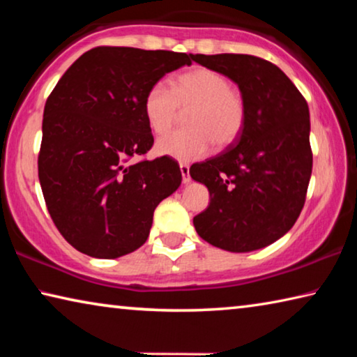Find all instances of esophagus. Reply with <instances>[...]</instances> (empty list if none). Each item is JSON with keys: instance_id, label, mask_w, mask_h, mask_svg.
<instances>
[{"instance_id": "esophagus-1", "label": "esophagus", "mask_w": 357, "mask_h": 357, "mask_svg": "<svg viewBox=\"0 0 357 357\" xmlns=\"http://www.w3.org/2000/svg\"><path fill=\"white\" fill-rule=\"evenodd\" d=\"M179 168H181V174H183V183H190V167L189 164H185V162H181L179 164Z\"/></svg>"}]
</instances>
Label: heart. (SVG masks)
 <instances>
[{
  "label": "heart",
  "instance_id": "b5f03b06",
  "mask_svg": "<svg viewBox=\"0 0 357 357\" xmlns=\"http://www.w3.org/2000/svg\"><path fill=\"white\" fill-rule=\"evenodd\" d=\"M187 109L189 129L162 137L155 144L159 154L183 162L198 160L209 154L214 143L225 148L236 142L245 128L244 94L215 69H190L174 77L170 89L155 83L144 94V118L157 135L167 134L176 124L179 112Z\"/></svg>",
  "mask_w": 357,
  "mask_h": 357
}]
</instances>
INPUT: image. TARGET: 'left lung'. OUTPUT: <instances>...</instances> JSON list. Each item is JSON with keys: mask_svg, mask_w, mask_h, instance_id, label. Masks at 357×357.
Here are the masks:
<instances>
[{"mask_svg": "<svg viewBox=\"0 0 357 357\" xmlns=\"http://www.w3.org/2000/svg\"><path fill=\"white\" fill-rule=\"evenodd\" d=\"M192 59L231 78L247 102L238 140L190 167V176L211 197L193 225L219 249H263L288 233L304 208L313 164L309 105L293 82L263 58L220 53Z\"/></svg>", "mask_w": 357, "mask_h": 357, "instance_id": "left-lung-1", "label": "left lung"}]
</instances>
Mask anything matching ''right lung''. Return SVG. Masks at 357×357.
Instances as JSON below:
<instances>
[{
	"mask_svg": "<svg viewBox=\"0 0 357 357\" xmlns=\"http://www.w3.org/2000/svg\"><path fill=\"white\" fill-rule=\"evenodd\" d=\"M193 55L134 47L83 53L48 96L39 181L58 231L84 255L118 258L149 236L157 204L183 179L168 155L140 159L154 137L143 113L148 89Z\"/></svg>",
	"mask_w": 357,
	"mask_h": 357,
	"instance_id": "obj_1",
	"label": "right lung"
}]
</instances>
